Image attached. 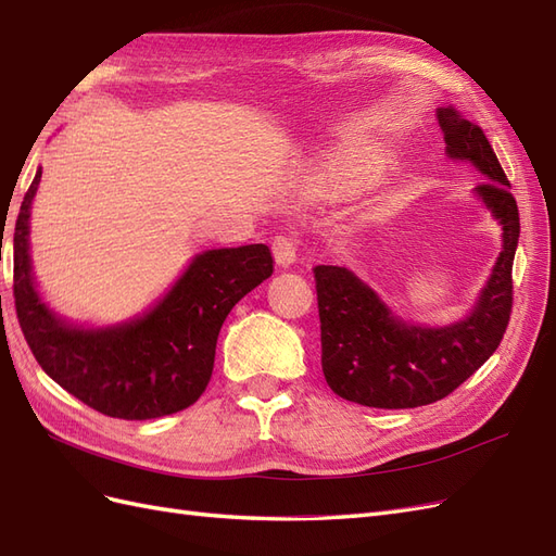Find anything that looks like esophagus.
Segmentation results:
<instances>
[{
  "instance_id": "1",
  "label": "esophagus",
  "mask_w": 556,
  "mask_h": 556,
  "mask_svg": "<svg viewBox=\"0 0 556 556\" xmlns=\"http://www.w3.org/2000/svg\"><path fill=\"white\" fill-rule=\"evenodd\" d=\"M271 250H274V257L280 266H292L296 260L299 241L294 236H276L271 243Z\"/></svg>"
}]
</instances>
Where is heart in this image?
Returning <instances> with one entry per match:
<instances>
[{"mask_svg":"<svg viewBox=\"0 0 556 556\" xmlns=\"http://www.w3.org/2000/svg\"><path fill=\"white\" fill-rule=\"evenodd\" d=\"M329 182H334V187H341L343 179L339 175H329Z\"/></svg>","mask_w":556,"mask_h":556,"instance_id":"1","label":"heart"}]
</instances>
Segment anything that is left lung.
<instances>
[{"instance_id": "1", "label": "left lung", "mask_w": 556, "mask_h": 556, "mask_svg": "<svg viewBox=\"0 0 556 556\" xmlns=\"http://www.w3.org/2000/svg\"><path fill=\"white\" fill-rule=\"evenodd\" d=\"M438 118L446 154L470 161L486 177L475 191L503 224V252L475 311L465 320L438 329L395 318L349 268H313L327 386L339 397L365 407L412 409L454 393L501 346L513 313L519 210L509 179L482 128L463 118L456 108H442Z\"/></svg>"}]
</instances>
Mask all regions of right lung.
Here are the masks:
<instances>
[{
    "label": "right lung",
    "mask_w": 556,
    "mask_h": 556,
    "mask_svg": "<svg viewBox=\"0 0 556 556\" xmlns=\"http://www.w3.org/2000/svg\"><path fill=\"white\" fill-rule=\"evenodd\" d=\"M37 170L13 233V299L41 369L88 407L126 421L168 416L197 402L213 377L219 329L231 308L274 274L266 245L199 254L175 288L142 318L112 329L65 325L41 302L29 274V205Z\"/></svg>",
    "instance_id": "right-lung-1"
}]
</instances>
